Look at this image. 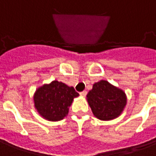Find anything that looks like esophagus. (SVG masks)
Returning a JSON list of instances; mask_svg holds the SVG:
<instances>
[{
	"label": "esophagus",
	"mask_w": 156,
	"mask_h": 156,
	"mask_svg": "<svg viewBox=\"0 0 156 156\" xmlns=\"http://www.w3.org/2000/svg\"><path fill=\"white\" fill-rule=\"evenodd\" d=\"M86 94H87V91H83V92H81V93H80V95H81V96H83V97H84V96H86Z\"/></svg>",
	"instance_id": "obj_1"
}]
</instances>
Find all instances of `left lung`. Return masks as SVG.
<instances>
[{
	"label": "left lung",
	"instance_id": "8db88e82",
	"mask_svg": "<svg viewBox=\"0 0 156 156\" xmlns=\"http://www.w3.org/2000/svg\"><path fill=\"white\" fill-rule=\"evenodd\" d=\"M87 100L94 115L100 120H111L119 117L127 103L125 93L106 80H100L93 85L87 94Z\"/></svg>",
	"mask_w": 156,
	"mask_h": 156
}]
</instances>
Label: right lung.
I'll use <instances>...</instances> for the list:
<instances>
[{"label": "right lung", "instance_id": "obj_1", "mask_svg": "<svg viewBox=\"0 0 156 156\" xmlns=\"http://www.w3.org/2000/svg\"><path fill=\"white\" fill-rule=\"evenodd\" d=\"M78 95L73 87L55 80L36 90L33 96L34 106L45 119L59 121L68 115L73 98Z\"/></svg>", "mask_w": 156, "mask_h": 156}]
</instances>
